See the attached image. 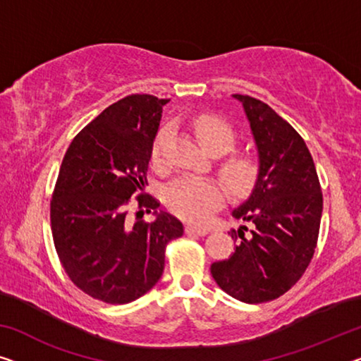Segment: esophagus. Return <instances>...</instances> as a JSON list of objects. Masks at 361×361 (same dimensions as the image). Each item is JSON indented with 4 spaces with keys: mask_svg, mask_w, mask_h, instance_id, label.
<instances>
[{
    "mask_svg": "<svg viewBox=\"0 0 361 361\" xmlns=\"http://www.w3.org/2000/svg\"><path fill=\"white\" fill-rule=\"evenodd\" d=\"M188 235H199V236H206L209 232L206 228H199V227H192V225H188L185 228Z\"/></svg>",
    "mask_w": 361,
    "mask_h": 361,
    "instance_id": "34e87169",
    "label": "esophagus"
}]
</instances>
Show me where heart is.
I'll list each match as a JSON object with an SVG mask.
<instances>
[{"mask_svg":"<svg viewBox=\"0 0 361 361\" xmlns=\"http://www.w3.org/2000/svg\"><path fill=\"white\" fill-rule=\"evenodd\" d=\"M192 128L199 141L212 154H227L235 146V131L227 121L214 115L202 113L195 118ZM170 129L162 128L154 139L152 160L154 169L165 170L169 166L166 142ZM220 173L225 185L233 195H246L255 185L257 169L252 160L246 157H230L220 165ZM225 191L219 181L211 178L185 176L176 180L166 191V204L178 217L192 224H206L222 207Z\"/></svg>","mask_w":361,"mask_h":361,"instance_id":"1","label":"heart"}]
</instances>
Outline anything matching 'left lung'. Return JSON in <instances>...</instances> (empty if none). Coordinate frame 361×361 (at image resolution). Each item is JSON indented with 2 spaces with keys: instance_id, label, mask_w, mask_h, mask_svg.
<instances>
[{
  "instance_id": "1",
  "label": "left lung",
  "mask_w": 361,
  "mask_h": 361,
  "mask_svg": "<svg viewBox=\"0 0 361 361\" xmlns=\"http://www.w3.org/2000/svg\"><path fill=\"white\" fill-rule=\"evenodd\" d=\"M243 104L257 147L259 170L250 197L232 212L251 224L232 230L228 259L211 266L224 292L245 303H264L288 292L303 276L318 245L322 192L303 137L264 102L233 95Z\"/></svg>"
}]
</instances>
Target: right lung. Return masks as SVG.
Masks as SVG:
<instances>
[{
  "instance_id": "add662e5",
  "label": "right lung",
  "mask_w": 361,
  "mask_h": 361,
  "mask_svg": "<svg viewBox=\"0 0 361 361\" xmlns=\"http://www.w3.org/2000/svg\"><path fill=\"white\" fill-rule=\"evenodd\" d=\"M169 102L149 94L118 100L73 139L60 166L50 202L58 257L76 287L105 303L125 305L147 293L162 277L166 245L183 235L180 220L157 212V199L144 192ZM133 195L137 217L154 210V223L127 217Z\"/></svg>"
}]
</instances>
